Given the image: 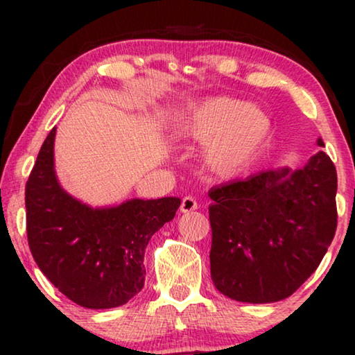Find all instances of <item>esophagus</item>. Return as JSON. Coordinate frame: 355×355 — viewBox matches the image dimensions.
I'll return each mask as SVG.
<instances>
[{"instance_id":"esophagus-1","label":"esophagus","mask_w":355,"mask_h":355,"mask_svg":"<svg viewBox=\"0 0 355 355\" xmlns=\"http://www.w3.org/2000/svg\"><path fill=\"white\" fill-rule=\"evenodd\" d=\"M198 208V203H197V200L193 197H184L182 198V203H181V211L182 213H189V211H193V210H197Z\"/></svg>"}]
</instances>
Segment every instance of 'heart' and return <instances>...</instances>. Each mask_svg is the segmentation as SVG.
I'll list each match as a JSON object with an SVG mask.
<instances>
[{"mask_svg": "<svg viewBox=\"0 0 355 355\" xmlns=\"http://www.w3.org/2000/svg\"><path fill=\"white\" fill-rule=\"evenodd\" d=\"M270 116L260 106L230 96H213L184 111L176 132L181 139L205 146L203 163L220 178L244 173L268 142Z\"/></svg>", "mask_w": 355, "mask_h": 355, "instance_id": "obj_1", "label": "heart"}]
</instances>
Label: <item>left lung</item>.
I'll return each instance as SVG.
<instances>
[{"label": "left lung", "instance_id": "8db88e82", "mask_svg": "<svg viewBox=\"0 0 355 355\" xmlns=\"http://www.w3.org/2000/svg\"><path fill=\"white\" fill-rule=\"evenodd\" d=\"M324 147L323 140H317ZM336 168L324 152L210 189V270L237 302L289 297L317 270L336 231Z\"/></svg>", "mask_w": 355, "mask_h": 355}]
</instances>
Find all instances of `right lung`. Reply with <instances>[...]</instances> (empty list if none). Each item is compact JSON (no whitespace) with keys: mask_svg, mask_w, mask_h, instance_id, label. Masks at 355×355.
Instances as JSON below:
<instances>
[{"mask_svg":"<svg viewBox=\"0 0 355 355\" xmlns=\"http://www.w3.org/2000/svg\"><path fill=\"white\" fill-rule=\"evenodd\" d=\"M51 129L26 186L27 237L33 260L67 299L85 309L129 302L145 283L150 237L171 221L181 198H129L92 207L58 181Z\"/></svg>","mask_w":355,"mask_h":355,"instance_id":"add662e5","label":"right lung"}]
</instances>
